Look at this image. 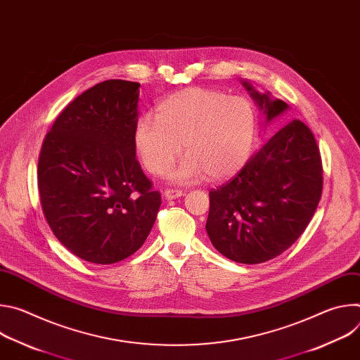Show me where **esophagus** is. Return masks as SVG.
I'll return each mask as SVG.
<instances>
[{"label": "esophagus", "mask_w": 360, "mask_h": 360, "mask_svg": "<svg viewBox=\"0 0 360 360\" xmlns=\"http://www.w3.org/2000/svg\"><path fill=\"white\" fill-rule=\"evenodd\" d=\"M164 195L167 199H175V198H181L184 195V191L176 189V188H168V189H165Z\"/></svg>", "instance_id": "esophagus-1"}]
</instances>
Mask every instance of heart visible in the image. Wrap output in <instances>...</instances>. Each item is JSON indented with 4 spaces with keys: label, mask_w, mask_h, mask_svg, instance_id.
<instances>
[{
    "label": "heart",
    "mask_w": 360,
    "mask_h": 360,
    "mask_svg": "<svg viewBox=\"0 0 360 360\" xmlns=\"http://www.w3.org/2000/svg\"><path fill=\"white\" fill-rule=\"evenodd\" d=\"M255 136V111L243 96L193 86L174 92L157 105V118L143 114L134 129L135 150L152 175L167 174L184 149L188 155L171 174L193 182L207 174L224 179L246 162Z\"/></svg>",
    "instance_id": "b5f03b06"
}]
</instances>
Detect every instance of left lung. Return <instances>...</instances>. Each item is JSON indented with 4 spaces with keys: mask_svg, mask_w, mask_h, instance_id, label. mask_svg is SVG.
<instances>
[{
    "mask_svg": "<svg viewBox=\"0 0 360 360\" xmlns=\"http://www.w3.org/2000/svg\"><path fill=\"white\" fill-rule=\"evenodd\" d=\"M272 121L288 110L281 99L243 82ZM323 169L312 131L293 120L264 143L226 184L210 192L207 232L224 256L262 264L290 248L309 225L322 196Z\"/></svg>",
    "mask_w": 360,
    "mask_h": 360,
    "instance_id": "left-lung-1",
    "label": "left lung"
}]
</instances>
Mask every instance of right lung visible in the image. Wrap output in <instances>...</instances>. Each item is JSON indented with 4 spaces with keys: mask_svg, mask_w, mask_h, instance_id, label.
<instances>
[{
    "mask_svg": "<svg viewBox=\"0 0 360 360\" xmlns=\"http://www.w3.org/2000/svg\"><path fill=\"white\" fill-rule=\"evenodd\" d=\"M139 84L99 82L78 95L44 138L38 191L57 239L98 265L136 252L155 224L161 193L135 157Z\"/></svg>",
    "mask_w": 360,
    "mask_h": 360,
    "instance_id": "right-lung-1",
    "label": "right lung"
}]
</instances>
